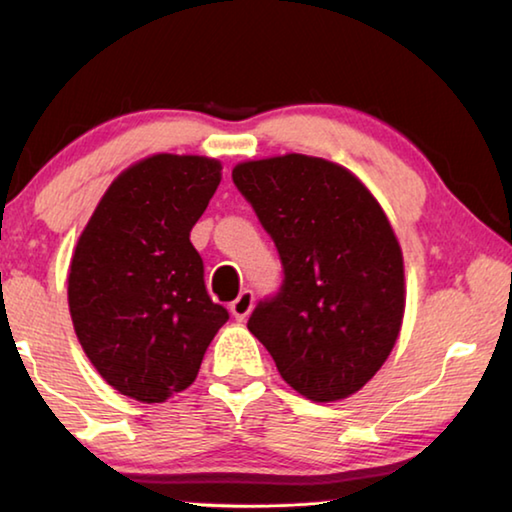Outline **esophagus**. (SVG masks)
<instances>
[{
	"mask_svg": "<svg viewBox=\"0 0 512 512\" xmlns=\"http://www.w3.org/2000/svg\"><path fill=\"white\" fill-rule=\"evenodd\" d=\"M253 302H255L253 291H248V289L241 291L239 298L230 305V311H232V316H235V320H239V323L241 320H246L250 311H253Z\"/></svg>",
	"mask_w": 512,
	"mask_h": 512,
	"instance_id": "1",
	"label": "esophagus"
}]
</instances>
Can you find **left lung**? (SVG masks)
<instances>
[{
	"instance_id": "1",
	"label": "left lung",
	"mask_w": 512,
	"mask_h": 512,
	"mask_svg": "<svg viewBox=\"0 0 512 512\" xmlns=\"http://www.w3.org/2000/svg\"><path fill=\"white\" fill-rule=\"evenodd\" d=\"M232 180L284 268L280 291L250 314V334L307 400L357 393L404 316L402 250L384 210L354 173L300 153L241 162Z\"/></svg>"
}]
</instances>
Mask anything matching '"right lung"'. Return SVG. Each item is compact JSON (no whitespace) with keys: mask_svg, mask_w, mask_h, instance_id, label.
Segmentation results:
<instances>
[{"mask_svg":"<svg viewBox=\"0 0 512 512\" xmlns=\"http://www.w3.org/2000/svg\"><path fill=\"white\" fill-rule=\"evenodd\" d=\"M221 162L158 153L128 167L94 210L67 277L74 332L99 375L137 402H164L198 375L228 320L189 241Z\"/></svg>","mask_w":512,"mask_h":512,"instance_id":"1","label":"right lung"}]
</instances>
